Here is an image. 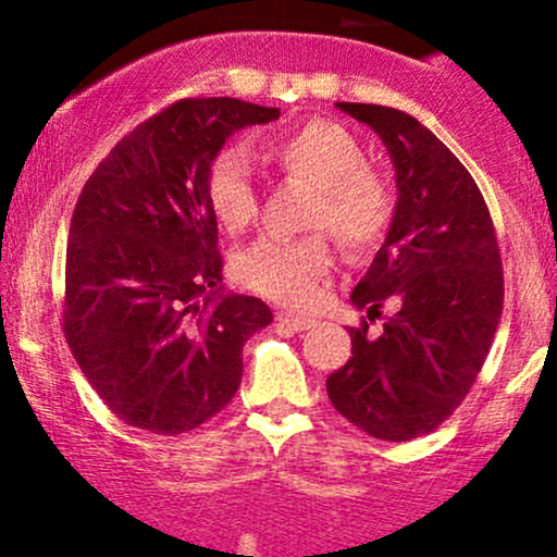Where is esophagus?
Here are the masks:
<instances>
[{
    "label": "esophagus",
    "instance_id": "esophagus-1",
    "mask_svg": "<svg viewBox=\"0 0 557 557\" xmlns=\"http://www.w3.org/2000/svg\"><path fill=\"white\" fill-rule=\"evenodd\" d=\"M277 322L283 324V327H290V330H296V332H304V330L314 327V319L293 314V311H277Z\"/></svg>",
    "mask_w": 557,
    "mask_h": 557
}]
</instances>
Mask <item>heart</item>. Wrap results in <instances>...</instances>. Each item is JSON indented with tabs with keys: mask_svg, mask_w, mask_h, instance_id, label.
Returning a JSON list of instances; mask_svg holds the SVG:
<instances>
[{
	"mask_svg": "<svg viewBox=\"0 0 557 557\" xmlns=\"http://www.w3.org/2000/svg\"><path fill=\"white\" fill-rule=\"evenodd\" d=\"M267 157L290 181L317 188L306 225L324 227L350 253H367L382 243L395 216V194L385 175L367 168L363 146L348 131L327 120L293 127L267 144ZM207 198L212 214L230 233H240L259 212V194L246 157L225 146L209 159ZM332 267L324 235L298 240L261 238L238 257V274L251 290L304 306L314 298L317 283Z\"/></svg>",
	"mask_w": 557,
	"mask_h": 557,
	"instance_id": "b5f03b06",
	"label": "heart"
}]
</instances>
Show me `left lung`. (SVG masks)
<instances>
[{
    "mask_svg": "<svg viewBox=\"0 0 557 557\" xmlns=\"http://www.w3.org/2000/svg\"><path fill=\"white\" fill-rule=\"evenodd\" d=\"M369 125L395 168L393 225L361 283L356 309L398 314L369 337L350 330L354 350L327 376L332 406L376 440L406 443L437 430L461 406L490 354L503 314V267L487 203L456 154L411 114L337 101Z\"/></svg>",
    "mask_w": 557,
    "mask_h": 557,
    "instance_id": "obj_1",
    "label": "left lung"
}]
</instances>
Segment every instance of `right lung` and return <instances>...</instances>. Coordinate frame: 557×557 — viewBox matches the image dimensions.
<instances>
[{
	"mask_svg": "<svg viewBox=\"0 0 557 557\" xmlns=\"http://www.w3.org/2000/svg\"><path fill=\"white\" fill-rule=\"evenodd\" d=\"M277 107L183 99L131 131L83 185L70 222L65 337L99 398L154 434L196 430L233 400L243 345L272 322L222 287L209 159Z\"/></svg>",
	"mask_w": 557,
	"mask_h": 557,
	"instance_id": "obj_1",
	"label": "right lung"
}]
</instances>
